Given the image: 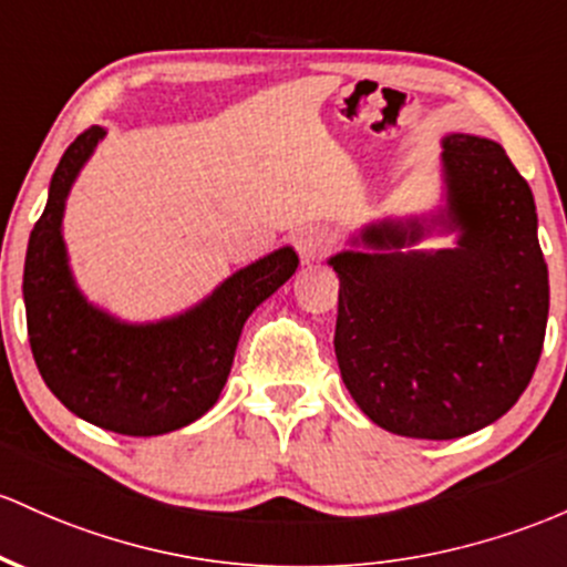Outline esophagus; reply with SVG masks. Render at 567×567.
I'll return each mask as SVG.
<instances>
[{"instance_id": "esophagus-1", "label": "esophagus", "mask_w": 567, "mask_h": 567, "mask_svg": "<svg viewBox=\"0 0 567 567\" xmlns=\"http://www.w3.org/2000/svg\"><path fill=\"white\" fill-rule=\"evenodd\" d=\"M336 239L326 228H307L296 236V250L303 258V264H315V260H322L328 252L333 250Z\"/></svg>"}]
</instances>
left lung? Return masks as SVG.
Masks as SVG:
<instances>
[{
  "instance_id": "8db88e82",
  "label": "left lung",
  "mask_w": 567,
  "mask_h": 567,
  "mask_svg": "<svg viewBox=\"0 0 567 567\" xmlns=\"http://www.w3.org/2000/svg\"><path fill=\"white\" fill-rule=\"evenodd\" d=\"M441 158L455 250L398 252L420 239V223L384 220L360 236L374 252L331 258L347 390L379 427L431 441L482 431L519 401L549 317L527 179L497 142L478 136H446Z\"/></svg>"
}]
</instances>
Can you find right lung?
<instances>
[{
    "label": "right lung",
    "mask_w": 567,
    "mask_h": 567,
    "mask_svg": "<svg viewBox=\"0 0 567 567\" xmlns=\"http://www.w3.org/2000/svg\"><path fill=\"white\" fill-rule=\"evenodd\" d=\"M104 128H85L55 166L45 213L29 236L23 301L34 363L51 393L91 425L161 435L215 406L231 374L241 326L298 269L290 247L236 271L207 301L174 320L126 326L93 309L74 288L61 217L80 166Z\"/></svg>",
    "instance_id": "1"
}]
</instances>
